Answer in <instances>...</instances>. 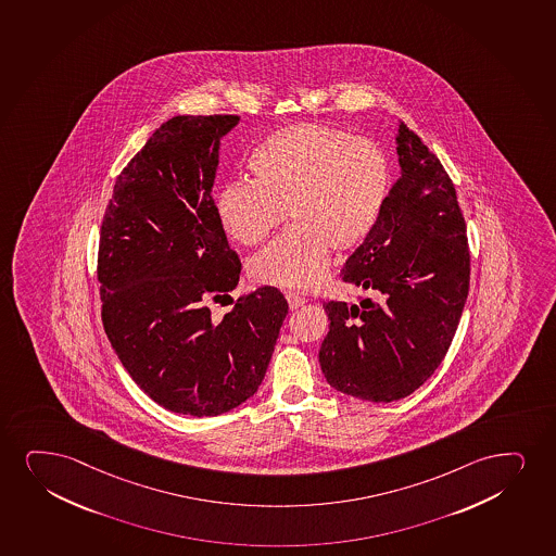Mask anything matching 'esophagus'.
<instances>
[{
    "mask_svg": "<svg viewBox=\"0 0 556 556\" xmlns=\"http://www.w3.org/2000/svg\"><path fill=\"white\" fill-rule=\"evenodd\" d=\"M287 302L288 307L292 308V311H295V308L302 307L303 303H305V298L294 294V292H287Z\"/></svg>",
    "mask_w": 556,
    "mask_h": 556,
    "instance_id": "esophagus-1",
    "label": "esophagus"
}]
</instances>
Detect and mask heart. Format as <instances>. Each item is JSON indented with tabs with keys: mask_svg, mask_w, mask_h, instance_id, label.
<instances>
[{
	"mask_svg": "<svg viewBox=\"0 0 556 556\" xmlns=\"http://www.w3.org/2000/svg\"><path fill=\"white\" fill-rule=\"evenodd\" d=\"M253 184L230 181L213 200L220 230L253 248L287 213L290 228L249 261L254 281L308 290L323 281L329 249L357 248L384 207L390 168L365 138L320 124L275 130L249 155Z\"/></svg>",
	"mask_w": 556,
	"mask_h": 556,
	"instance_id": "obj_1",
	"label": "heart"
}]
</instances>
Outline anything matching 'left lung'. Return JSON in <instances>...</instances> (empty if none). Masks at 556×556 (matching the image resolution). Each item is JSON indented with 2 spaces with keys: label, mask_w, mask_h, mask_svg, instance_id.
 Returning <instances> with one entry per match:
<instances>
[{
  "label": "left lung",
  "mask_w": 556,
  "mask_h": 556,
  "mask_svg": "<svg viewBox=\"0 0 556 556\" xmlns=\"http://www.w3.org/2000/svg\"><path fill=\"white\" fill-rule=\"evenodd\" d=\"M395 144L401 176L339 275L380 300L324 303L329 331L318 352L331 388L370 403L406 397L439 369L470 285L466 225L452 179L403 122Z\"/></svg>",
  "instance_id": "left-lung-1"
}]
</instances>
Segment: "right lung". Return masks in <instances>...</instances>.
I'll return each instance as SVG.
<instances>
[{
  "label": "right lung",
  "instance_id": "obj_1",
  "mask_svg": "<svg viewBox=\"0 0 556 556\" xmlns=\"http://www.w3.org/2000/svg\"><path fill=\"white\" fill-rule=\"evenodd\" d=\"M238 116H174L117 176L104 213L97 277L117 359L148 397L187 416H219L266 377L285 295L262 287L215 320L240 281L213 210L220 140Z\"/></svg>",
  "mask_w": 556,
  "mask_h": 556
}]
</instances>
